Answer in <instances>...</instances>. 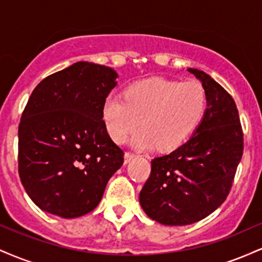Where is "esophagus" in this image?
<instances>
[{
	"label": "esophagus",
	"instance_id": "34e87169",
	"mask_svg": "<svg viewBox=\"0 0 262 262\" xmlns=\"http://www.w3.org/2000/svg\"><path fill=\"white\" fill-rule=\"evenodd\" d=\"M135 156H137V155L133 154V152H129V151L125 152V154H124V164H128L129 161L133 160Z\"/></svg>",
	"mask_w": 262,
	"mask_h": 262
}]
</instances>
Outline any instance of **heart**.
<instances>
[{"mask_svg":"<svg viewBox=\"0 0 262 262\" xmlns=\"http://www.w3.org/2000/svg\"><path fill=\"white\" fill-rule=\"evenodd\" d=\"M206 108L207 95L198 81L149 79L129 86L124 97L108 96L102 118L116 143H124L141 123L135 146L172 150L193 133Z\"/></svg>","mask_w":262,"mask_h":262,"instance_id":"heart-1","label":"heart"}]
</instances>
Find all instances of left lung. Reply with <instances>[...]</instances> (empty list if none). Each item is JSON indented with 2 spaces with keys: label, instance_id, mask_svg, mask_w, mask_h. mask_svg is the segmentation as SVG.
Returning a JSON list of instances; mask_svg holds the SVG:
<instances>
[{
  "label": "left lung",
  "instance_id": "1",
  "mask_svg": "<svg viewBox=\"0 0 262 262\" xmlns=\"http://www.w3.org/2000/svg\"><path fill=\"white\" fill-rule=\"evenodd\" d=\"M207 95L204 117L191 139L151 160L139 201L152 221L187 225L227 200L244 150V133L233 97L209 75L188 69Z\"/></svg>",
  "mask_w": 262,
  "mask_h": 262
}]
</instances>
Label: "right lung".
Masks as SVG:
<instances>
[{
    "label": "right lung",
    "instance_id": "right-lung-1",
    "mask_svg": "<svg viewBox=\"0 0 262 262\" xmlns=\"http://www.w3.org/2000/svg\"><path fill=\"white\" fill-rule=\"evenodd\" d=\"M117 77L108 66L79 61L32 92L18 128V172L45 212L62 218L90 213L123 165L124 152L102 118Z\"/></svg>",
    "mask_w": 262,
    "mask_h": 262
}]
</instances>
